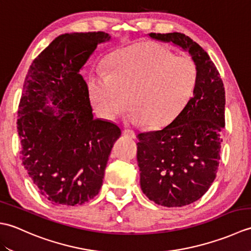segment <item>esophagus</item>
Here are the masks:
<instances>
[{
    "label": "esophagus",
    "instance_id": "obj_1",
    "mask_svg": "<svg viewBox=\"0 0 251 251\" xmlns=\"http://www.w3.org/2000/svg\"><path fill=\"white\" fill-rule=\"evenodd\" d=\"M123 135L129 137V138H134V139L136 138V132L130 130V129H124V130H123Z\"/></svg>",
    "mask_w": 251,
    "mask_h": 251
}]
</instances>
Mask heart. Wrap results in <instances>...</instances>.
<instances>
[{
    "label": "heart",
    "mask_w": 251,
    "mask_h": 251,
    "mask_svg": "<svg viewBox=\"0 0 251 251\" xmlns=\"http://www.w3.org/2000/svg\"><path fill=\"white\" fill-rule=\"evenodd\" d=\"M199 68L190 57L177 56L166 46L146 42L117 51L109 72L96 71L88 92L98 113L114 120L129 103L128 119L150 128L168 125L195 92Z\"/></svg>",
    "instance_id": "heart-1"
}]
</instances>
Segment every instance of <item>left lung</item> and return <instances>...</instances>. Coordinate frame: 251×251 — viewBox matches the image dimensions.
Here are the masks:
<instances>
[{
    "instance_id": "1",
    "label": "left lung",
    "mask_w": 251,
    "mask_h": 251,
    "mask_svg": "<svg viewBox=\"0 0 251 251\" xmlns=\"http://www.w3.org/2000/svg\"><path fill=\"white\" fill-rule=\"evenodd\" d=\"M149 36L181 47L199 68L195 92L185 108L161 130L138 135L137 143L143 193L157 205L182 207L200 200L216 178L226 92L215 63L189 36L179 32Z\"/></svg>"
}]
</instances>
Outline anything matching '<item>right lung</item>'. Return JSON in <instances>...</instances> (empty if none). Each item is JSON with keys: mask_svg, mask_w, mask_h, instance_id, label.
Wrapping results in <instances>:
<instances>
[{"mask_svg": "<svg viewBox=\"0 0 251 251\" xmlns=\"http://www.w3.org/2000/svg\"><path fill=\"white\" fill-rule=\"evenodd\" d=\"M105 32L57 36L25 75L17 129L21 161L42 197L52 205H82L99 193L121 129L94 119L79 70ZM51 105V107L49 105Z\"/></svg>", "mask_w": 251, "mask_h": 251, "instance_id": "right-lung-1", "label": "right lung"}]
</instances>
